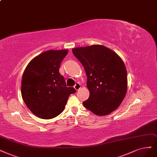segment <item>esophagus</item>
<instances>
[{
  "instance_id": "esophagus-1",
  "label": "esophagus",
  "mask_w": 157,
  "mask_h": 157,
  "mask_svg": "<svg viewBox=\"0 0 157 157\" xmlns=\"http://www.w3.org/2000/svg\"><path fill=\"white\" fill-rule=\"evenodd\" d=\"M74 88L76 90H78L80 88V84L79 82H76L74 86Z\"/></svg>"
}]
</instances>
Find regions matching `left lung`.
<instances>
[{
    "label": "left lung",
    "mask_w": 157,
    "mask_h": 157,
    "mask_svg": "<svg viewBox=\"0 0 157 157\" xmlns=\"http://www.w3.org/2000/svg\"><path fill=\"white\" fill-rule=\"evenodd\" d=\"M87 76L89 98L86 109L98 116H106L120 105L127 90V73L121 58L110 48L93 45L73 48Z\"/></svg>",
    "instance_id": "1"
}]
</instances>
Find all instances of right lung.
Masks as SVG:
<instances>
[{
	"mask_svg": "<svg viewBox=\"0 0 157 157\" xmlns=\"http://www.w3.org/2000/svg\"><path fill=\"white\" fill-rule=\"evenodd\" d=\"M68 51L50 50L40 54L26 66L21 95L30 110L41 119L55 117L63 112L69 96L76 92L67 87L59 68Z\"/></svg>",
	"mask_w": 157,
	"mask_h": 157,
	"instance_id": "right-lung-1",
	"label": "right lung"
}]
</instances>
